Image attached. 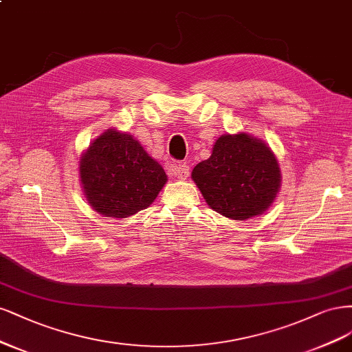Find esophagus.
Listing matches in <instances>:
<instances>
[{"label":"esophagus","mask_w":352,"mask_h":352,"mask_svg":"<svg viewBox=\"0 0 352 352\" xmlns=\"http://www.w3.org/2000/svg\"><path fill=\"white\" fill-rule=\"evenodd\" d=\"M173 173H174V175H175L177 178L186 179V178L188 177V174H190V168H188L186 164H179V165H177V166L173 169Z\"/></svg>","instance_id":"obj_1"}]
</instances>
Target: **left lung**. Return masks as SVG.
<instances>
[{
	"label": "left lung",
	"instance_id": "obj_1",
	"mask_svg": "<svg viewBox=\"0 0 352 352\" xmlns=\"http://www.w3.org/2000/svg\"><path fill=\"white\" fill-rule=\"evenodd\" d=\"M191 178L208 205L234 221L266 212L280 187L274 152L247 133L221 135L209 160L195 166Z\"/></svg>",
	"mask_w": 352,
	"mask_h": 352
}]
</instances>
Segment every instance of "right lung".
<instances>
[{
	"mask_svg": "<svg viewBox=\"0 0 352 352\" xmlns=\"http://www.w3.org/2000/svg\"><path fill=\"white\" fill-rule=\"evenodd\" d=\"M164 168L133 135L109 129L80 160L85 196L98 213L127 218L149 208L166 183Z\"/></svg>",
	"mask_w": 352,
	"mask_h": 352,
	"instance_id": "obj_1",
	"label": "right lung"
}]
</instances>
